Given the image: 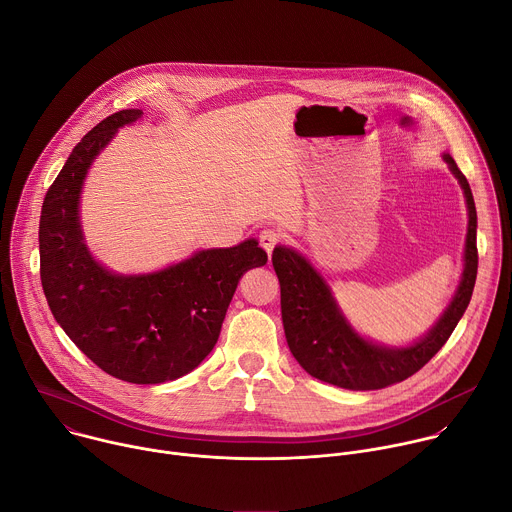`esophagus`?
<instances>
[{
	"instance_id": "obj_1",
	"label": "esophagus",
	"mask_w": 512,
	"mask_h": 512,
	"mask_svg": "<svg viewBox=\"0 0 512 512\" xmlns=\"http://www.w3.org/2000/svg\"><path fill=\"white\" fill-rule=\"evenodd\" d=\"M281 241V233L277 229H263L259 235V243L261 247L271 255V251L275 249V245Z\"/></svg>"
}]
</instances>
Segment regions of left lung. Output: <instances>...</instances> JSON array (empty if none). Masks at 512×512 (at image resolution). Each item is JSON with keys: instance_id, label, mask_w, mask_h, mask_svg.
Wrapping results in <instances>:
<instances>
[{"instance_id": "8db88e82", "label": "left lung", "mask_w": 512, "mask_h": 512, "mask_svg": "<svg viewBox=\"0 0 512 512\" xmlns=\"http://www.w3.org/2000/svg\"><path fill=\"white\" fill-rule=\"evenodd\" d=\"M458 178L468 206L464 271L456 294L431 330L409 346H385L362 338L340 312L330 285L296 249L277 245L273 269L281 287V320L287 346L302 369L318 381L350 389L375 391L415 375L437 354L464 316L478 271L476 206L466 176L450 154H444Z\"/></svg>"}]
</instances>
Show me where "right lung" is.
Listing matches in <instances>:
<instances>
[{"instance_id":"obj_1","label":"right lung","mask_w":512,"mask_h":512,"mask_svg":"<svg viewBox=\"0 0 512 512\" xmlns=\"http://www.w3.org/2000/svg\"><path fill=\"white\" fill-rule=\"evenodd\" d=\"M141 109H123L95 125L72 150L46 192L40 214V279L50 312L99 369L158 385L194 371L214 348L245 271L267 263L255 239L196 251L162 271L119 275L85 245L79 200L95 158Z\"/></svg>"}]
</instances>
